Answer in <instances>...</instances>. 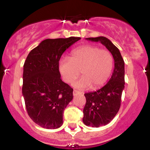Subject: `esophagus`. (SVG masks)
Segmentation results:
<instances>
[{
  "instance_id": "1",
  "label": "esophagus",
  "mask_w": 150,
  "mask_h": 150,
  "mask_svg": "<svg viewBox=\"0 0 150 150\" xmlns=\"http://www.w3.org/2000/svg\"><path fill=\"white\" fill-rule=\"evenodd\" d=\"M73 93V95L74 96H76V95H77V94H80V92H79L77 90H75V89H74Z\"/></svg>"
}]
</instances>
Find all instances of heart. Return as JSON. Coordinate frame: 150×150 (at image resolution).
Masks as SVG:
<instances>
[{
	"instance_id": "heart-1",
	"label": "heart",
	"mask_w": 150,
	"mask_h": 150,
	"mask_svg": "<svg viewBox=\"0 0 150 150\" xmlns=\"http://www.w3.org/2000/svg\"><path fill=\"white\" fill-rule=\"evenodd\" d=\"M113 68V57L109 51L94 45H84L73 49L69 58H61L58 70L63 80L72 83L80 75L82 77L74 83L76 88L91 87L96 89L109 78Z\"/></svg>"
}]
</instances>
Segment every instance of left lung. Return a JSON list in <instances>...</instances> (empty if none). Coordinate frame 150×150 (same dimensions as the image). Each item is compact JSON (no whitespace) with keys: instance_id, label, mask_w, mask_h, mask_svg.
Instances as JSON below:
<instances>
[{"instance_id":"1","label":"left lung","mask_w":150,"mask_h":150,"mask_svg":"<svg viewBox=\"0 0 150 150\" xmlns=\"http://www.w3.org/2000/svg\"><path fill=\"white\" fill-rule=\"evenodd\" d=\"M86 39L101 42L111 53L114 59L112 76L106 85L96 92L85 94L86 104L82 120L87 126L97 128L108 124L119 110L122 92L125 88V65L119 50L106 37H89Z\"/></svg>"}]
</instances>
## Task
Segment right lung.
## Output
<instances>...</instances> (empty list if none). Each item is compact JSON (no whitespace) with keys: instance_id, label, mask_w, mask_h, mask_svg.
Listing matches in <instances>:
<instances>
[{"instance_id":"add662e5","label":"right lung","mask_w":150,"mask_h":150,"mask_svg":"<svg viewBox=\"0 0 150 150\" xmlns=\"http://www.w3.org/2000/svg\"><path fill=\"white\" fill-rule=\"evenodd\" d=\"M80 37L47 39L30 51L23 67L22 95L29 116L46 129L63 124V111L73 99V91L61 79L58 61Z\"/></svg>"}]
</instances>
